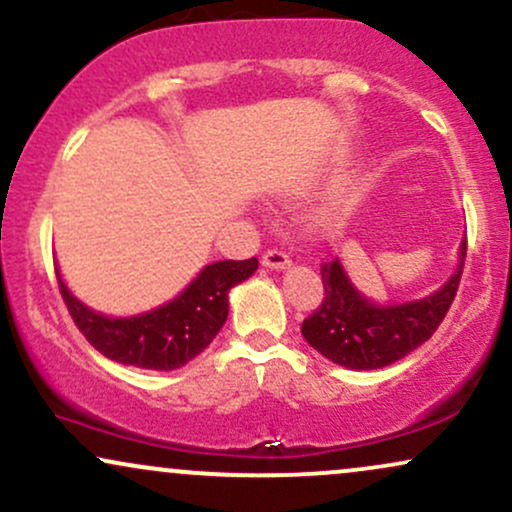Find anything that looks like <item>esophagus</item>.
Returning a JSON list of instances; mask_svg holds the SVG:
<instances>
[{
  "mask_svg": "<svg viewBox=\"0 0 512 512\" xmlns=\"http://www.w3.org/2000/svg\"><path fill=\"white\" fill-rule=\"evenodd\" d=\"M262 264H264V267H269V269H284V267H289L291 260H289V255H286V252L281 248H269L262 255Z\"/></svg>",
  "mask_w": 512,
  "mask_h": 512,
  "instance_id": "1",
  "label": "esophagus"
}]
</instances>
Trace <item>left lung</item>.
I'll return each mask as SVG.
<instances>
[{
	"label": "left lung",
	"mask_w": 512,
	"mask_h": 512,
	"mask_svg": "<svg viewBox=\"0 0 512 512\" xmlns=\"http://www.w3.org/2000/svg\"><path fill=\"white\" fill-rule=\"evenodd\" d=\"M467 238L460 248V267L443 289L424 301L375 305L366 301L346 279L339 260L322 262L325 298L303 320L301 332L313 349L339 366L354 370L385 368L419 349L448 315L462 279Z\"/></svg>",
	"instance_id": "8db88e82"
}]
</instances>
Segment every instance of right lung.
<instances>
[{"label":"right lung","mask_w":512,"mask_h":512,"mask_svg":"<svg viewBox=\"0 0 512 512\" xmlns=\"http://www.w3.org/2000/svg\"><path fill=\"white\" fill-rule=\"evenodd\" d=\"M257 257L221 260L163 308L137 317H105L79 303L57 274V284L86 342L105 358L125 366L149 370H175L192 361L211 344L228 317V291L255 274Z\"/></svg>","instance_id":"obj_1"}]
</instances>
